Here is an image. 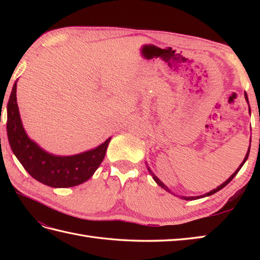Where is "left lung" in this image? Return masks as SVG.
<instances>
[{
    "label": "left lung",
    "instance_id": "left-lung-1",
    "mask_svg": "<svg viewBox=\"0 0 260 260\" xmlns=\"http://www.w3.org/2000/svg\"><path fill=\"white\" fill-rule=\"evenodd\" d=\"M245 98H246V101L248 102V96H247V93L245 92ZM250 109V108H249ZM249 112H250V110H249ZM249 152H250V145H249V148H248V152H247V154H246V157H245V159H244V161H242V163L240 164V167L238 168V169H237V171H236V172L233 174V175H231L230 176V178L227 180V181H225V182H223V183L221 184V185H219L218 187H217V189H214V190H212V191H210V192H208V193H206V194H203V196H200V197H183V198H182V199H184V200H197V199H199V198H204V197H209V196H211V194H214V193L215 192H218L219 190H221V189H223V187L225 186V185H227L228 183H229V182L231 181V180H233L234 178H235V176L237 175V173H238L239 172V170L241 169V167H242V165H244L245 164V162L247 161V158H248V156H249ZM148 172H150V174L153 176V179H154V181H155L156 182V183L159 185V186H161V187H163V189L165 190V191H168V192H170V190L168 189V187H167V185H164L163 183H162V182L161 181H159L157 178H156V176L155 175H154L153 173H152V171L150 170V169H148Z\"/></svg>",
    "mask_w": 260,
    "mask_h": 260
}]
</instances>
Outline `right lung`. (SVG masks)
Instances as JSON below:
<instances>
[{"label": "right lung", "mask_w": 260, "mask_h": 260, "mask_svg": "<svg viewBox=\"0 0 260 260\" xmlns=\"http://www.w3.org/2000/svg\"><path fill=\"white\" fill-rule=\"evenodd\" d=\"M7 131L10 146L33 179L52 187H70L84 183L102 164L110 139L74 156H54L41 150L26 136L16 104V82L8 102Z\"/></svg>", "instance_id": "1"}]
</instances>
